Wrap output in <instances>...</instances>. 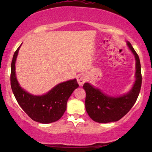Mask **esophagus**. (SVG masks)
Returning <instances> with one entry per match:
<instances>
[{"mask_svg":"<svg viewBox=\"0 0 152 152\" xmlns=\"http://www.w3.org/2000/svg\"><path fill=\"white\" fill-rule=\"evenodd\" d=\"M86 76L83 74H80L77 76V82L80 86H82V85L84 84V83L86 82Z\"/></svg>","mask_w":152,"mask_h":152,"instance_id":"34e87169","label":"esophagus"}]
</instances>
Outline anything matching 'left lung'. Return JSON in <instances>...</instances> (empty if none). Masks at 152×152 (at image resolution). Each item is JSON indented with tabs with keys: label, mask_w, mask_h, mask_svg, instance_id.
I'll list each match as a JSON object with an SVG mask.
<instances>
[{
	"label": "left lung",
	"mask_w": 152,
	"mask_h": 152,
	"mask_svg": "<svg viewBox=\"0 0 152 152\" xmlns=\"http://www.w3.org/2000/svg\"><path fill=\"white\" fill-rule=\"evenodd\" d=\"M126 45L134 54L136 60V80L128 93L120 96H111L103 93L90 83H85L83 86L86 91V112L95 122L108 123L118 121L130 111L138 98L142 84L140 59L129 41H126Z\"/></svg>",
	"instance_id": "left-lung-1"
}]
</instances>
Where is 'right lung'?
Listing matches in <instances>:
<instances>
[{"label":"right lung","mask_w":152,"mask_h":152,"mask_svg":"<svg viewBox=\"0 0 152 152\" xmlns=\"http://www.w3.org/2000/svg\"><path fill=\"white\" fill-rule=\"evenodd\" d=\"M21 45L14 53L11 64V87L16 101L34 121L43 124L57 121L66 111L68 98L79 86L77 80L73 79L59 83L42 95H34L28 93L20 87L16 75L15 64Z\"/></svg>","instance_id":"right-lung-1"}]
</instances>
